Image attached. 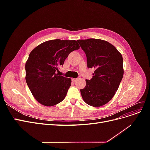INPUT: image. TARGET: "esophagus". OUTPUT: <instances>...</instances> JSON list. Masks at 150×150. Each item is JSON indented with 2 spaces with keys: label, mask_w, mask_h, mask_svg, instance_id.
Here are the masks:
<instances>
[{
  "label": "esophagus",
  "mask_w": 150,
  "mask_h": 150,
  "mask_svg": "<svg viewBox=\"0 0 150 150\" xmlns=\"http://www.w3.org/2000/svg\"><path fill=\"white\" fill-rule=\"evenodd\" d=\"M77 79H78V78H72V82H75V81H76Z\"/></svg>",
  "instance_id": "1"
}]
</instances>
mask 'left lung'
Segmentation results:
<instances>
[{"mask_svg": "<svg viewBox=\"0 0 150 150\" xmlns=\"http://www.w3.org/2000/svg\"><path fill=\"white\" fill-rule=\"evenodd\" d=\"M87 57L88 68L95 69L91 80L80 90L84 101L99 107L110 101L119 88L124 74L121 54L106 40L98 39L77 40Z\"/></svg>", "mask_w": 150, "mask_h": 150, "instance_id": "left-lung-1", "label": "left lung"}]
</instances>
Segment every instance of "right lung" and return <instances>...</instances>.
I'll return each mask as SVG.
<instances>
[{
  "mask_svg": "<svg viewBox=\"0 0 150 150\" xmlns=\"http://www.w3.org/2000/svg\"><path fill=\"white\" fill-rule=\"evenodd\" d=\"M75 40H50L35 47L25 62V81L40 104L52 106L61 103L71 86V79L56 73L69 53L79 49Z\"/></svg>",
  "mask_w": 150,
  "mask_h": 150,
  "instance_id": "1",
  "label": "right lung"
}]
</instances>
